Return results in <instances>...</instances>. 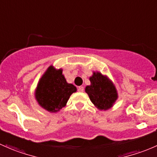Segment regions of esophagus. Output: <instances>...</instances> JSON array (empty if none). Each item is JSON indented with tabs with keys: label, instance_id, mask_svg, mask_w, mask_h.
I'll return each mask as SVG.
<instances>
[{
	"label": "esophagus",
	"instance_id": "1",
	"mask_svg": "<svg viewBox=\"0 0 157 157\" xmlns=\"http://www.w3.org/2000/svg\"><path fill=\"white\" fill-rule=\"evenodd\" d=\"M78 90L79 92H83L84 91V87L83 86H79L78 88Z\"/></svg>",
	"mask_w": 157,
	"mask_h": 157
}]
</instances>
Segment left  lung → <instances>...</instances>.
I'll return each mask as SVG.
<instances>
[{
	"instance_id": "8db88e82",
	"label": "left lung",
	"mask_w": 157,
	"mask_h": 157,
	"mask_svg": "<svg viewBox=\"0 0 157 157\" xmlns=\"http://www.w3.org/2000/svg\"><path fill=\"white\" fill-rule=\"evenodd\" d=\"M90 85L85 88V92L98 109L107 110L112 107L118 98L117 90L112 82L100 72H94L90 78Z\"/></svg>"
}]
</instances>
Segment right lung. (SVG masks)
I'll return each mask as SVG.
<instances>
[{"instance_id":"1","label":"right lung","mask_w":157,"mask_h":157,"mask_svg":"<svg viewBox=\"0 0 157 157\" xmlns=\"http://www.w3.org/2000/svg\"><path fill=\"white\" fill-rule=\"evenodd\" d=\"M76 90V87L67 83L62 69H56L51 66L40 78L35 95L41 107L56 113L66 106L69 97Z\"/></svg>"}]
</instances>
